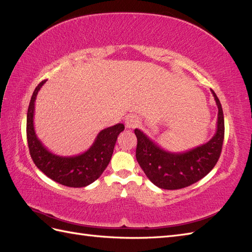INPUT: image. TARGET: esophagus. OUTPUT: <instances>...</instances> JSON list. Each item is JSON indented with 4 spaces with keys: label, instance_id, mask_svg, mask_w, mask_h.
<instances>
[{
    "label": "esophagus",
    "instance_id": "1",
    "mask_svg": "<svg viewBox=\"0 0 252 252\" xmlns=\"http://www.w3.org/2000/svg\"><path fill=\"white\" fill-rule=\"evenodd\" d=\"M140 119L136 117V116H133V114H131V116H129L126 118V121H125V125L127 128H135L138 127L140 125Z\"/></svg>",
    "mask_w": 252,
    "mask_h": 252
}]
</instances>
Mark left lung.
Listing matches in <instances>:
<instances>
[{"label":"left lung","mask_w":252,"mask_h":252,"mask_svg":"<svg viewBox=\"0 0 252 252\" xmlns=\"http://www.w3.org/2000/svg\"><path fill=\"white\" fill-rule=\"evenodd\" d=\"M218 106L217 132L201 146L185 152H169L150 140L140 129H134L138 139L135 158L147 178L162 189H181L190 186L208 174L219 161L224 141V114L219 97L211 89Z\"/></svg>","instance_id":"obj_1"}]
</instances>
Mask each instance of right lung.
I'll use <instances>...</instances> for the list:
<instances>
[{
    "label": "right lung",
    "mask_w": 252,
    "mask_h": 252,
    "mask_svg": "<svg viewBox=\"0 0 252 252\" xmlns=\"http://www.w3.org/2000/svg\"><path fill=\"white\" fill-rule=\"evenodd\" d=\"M46 80L33 91L27 111V142L30 156L35 166L55 182L68 187H85L101 177L108 166L119 134L124 130L123 124L103 129L98 132L90 148L79 156L62 157L52 154L37 138L34 126V102Z\"/></svg>",
    "instance_id": "obj_1"
}]
</instances>
